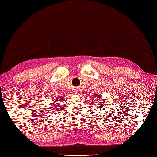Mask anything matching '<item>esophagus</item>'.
<instances>
[{
    "label": "esophagus",
    "instance_id": "1",
    "mask_svg": "<svg viewBox=\"0 0 157 157\" xmlns=\"http://www.w3.org/2000/svg\"><path fill=\"white\" fill-rule=\"evenodd\" d=\"M75 92H76V94H78V95H79L80 93H81V92H80V91L79 90H76Z\"/></svg>",
    "mask_w": 157,
    "mask_h": 157
}]
</instances>
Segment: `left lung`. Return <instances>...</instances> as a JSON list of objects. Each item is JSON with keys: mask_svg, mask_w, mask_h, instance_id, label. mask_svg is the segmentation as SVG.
I'll use <instances>...</instances> for the list:
<instances>
[{"mask_svg": "<svg viewBox=\"0 0 157 157\" xmlns=\"http://www.w3.org/2000/svg\"><path fill=\"white\" fill-rule=\"evenodd\" d=\"M97 95H98V94H96V96H97ZM99 98H100V96H99ZM99 108H100V109H101V107H103V104H101L100 106H99ZM103 108H104V107H103Z\"/></svg>", "mask_w": 157, "mask_h": 157, "instance_id": "8db88e82", "label": "left lung"}]
</instances>
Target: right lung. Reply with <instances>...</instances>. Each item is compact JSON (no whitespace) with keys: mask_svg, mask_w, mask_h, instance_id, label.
Listing matches in <instances>:
<instances>
[{"mask_svg":"<svg viewBox=\"0 0 157 157\" xmlns=\"http://www.w3.org/2000/svg\"><path fill=\"white\" fill-rule=\"evenodd\" d=\"M60 98L59 99H58V100H56V101H60L61 100V99H63L61 98ZM55 102H56V101H55ZM57 107H58V106H57ZM56 109H58V107H57ZM56 110H58V109H56Z\"/></svg>","mask_w":157,"mask_h":157,"instance_id":"right-lung-1","label":"right lung"}]
</instances>
